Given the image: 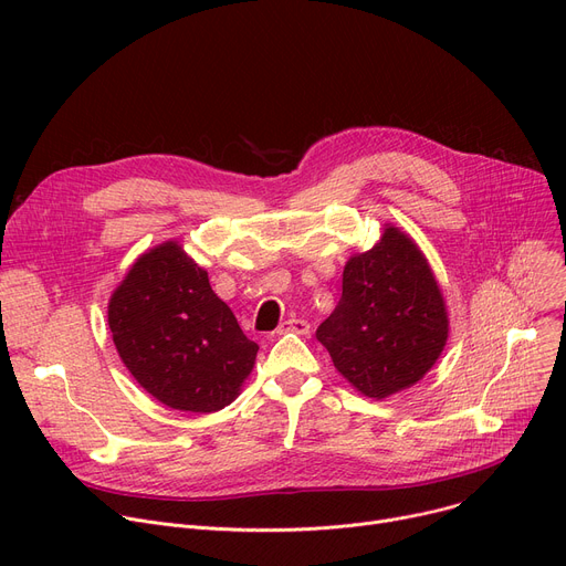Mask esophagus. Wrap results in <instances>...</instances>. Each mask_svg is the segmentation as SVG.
I'll return each mask as SVG.
<instances>
[{
  "mask_svg": "<svg viewBox=\"0 0 566 566\" xmlns=\"http://www.w3.org/2000/svg\"><path fill=\"white\" fill-rule=\"evenodd\" d=\"M284 333L307 335V333H310V323H307L305 318H295V316H291V318H286V321H282V323H280L277 335H284Z\"/></svg>",
  "mask_w": 566,
  "mask_h": 566,
  "instance_id": "esophagus-1",
  "label": "esophagus"
}]
</instances>
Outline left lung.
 Masks as SVG:
<instances>
[{
    "mask_svg": "<svg viewBox=\"0 0 566 566\" xmlns=\"http://www.w3.org/2000/svg\"><path fill=\"white\" fill-rule=\"evenodd\" d=\"M448 310L431 268L397 227L344 265L342 298L316 339L355 390L385 399L418 382L448 342Z\"/></svg>",
    "mask_w": 566,
    "mask_h": 566,
    "instance_id": "1",
    "label": "left lung"
}]
</instances>
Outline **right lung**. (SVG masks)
I'll return each mask as SVG.
<instances>
[{
    "label": "right lung",
    "instance_id": "right-lung-1",
    "mask_svg": "<svg viewBox=\"0 0 566 566\" xmlns=\"http://www.w3.org/2000/svg\"><path fill=\"white\" fill-rule=\"evenodd\" d=\"M114 346L142 388L186 412L229 406L254 367L248 339L178 243L142 254L109 298Z\"/></svg>",
    "mask_w": 566,
    "mask_h": 566
}]
</instances>
